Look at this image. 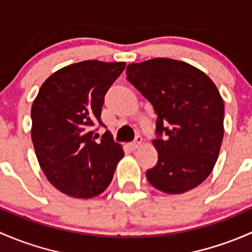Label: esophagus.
<instances>
[{
    "label": "esophagus",
    "instance_id": "obj_1",
    "mask_svg": "<svg viewBox=\"0 0 252 252\" xmlns=\"http://www.w3.org/2000/svg\"><path fill=\"white\" fill-rule=\"evenodd\" d=\"M142 142H143V138H142L141 136H136V139H134V142H132L131 147L133 148V149H136V148H138L139 145L142 144Z\"/></svg>",
    "mask_w": 252,
    "mask_h": 252
}]
</instances>
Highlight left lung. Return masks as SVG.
I'll list each match as a JSON object with an SVG mask.
<instances>
[{
  "instance_id": "1",
  "label": "left lung",
  "mask_w": 252,
  "mask_h": 252,
  "mask_svg": "<svg viewBox=\"0 0 252 252\" xmlns=\"http://www.w3.org/2000/svg\"><path fill=\"white\" fill-rule=\"evenodd\" d=\"M126 75L157 114L158 162L147 171L149 183L167 194L198 187L214 170L224 133L216 85L195 66L170 58L128 64Z\"/></svg>"
}]
</instances>
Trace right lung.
I'll use <instances>...</instances> for the list:
<instances>
[{
	"instance_id": "1",
	"label": "right lung",
	"mask_w": 252,
	"mask_h": 252,
	"mask_svg": "<svg viewBox=\"0 0 252 252\" xmlns=\"http://www.w3.org/2000/svg\"><path fill=\"white\" fill-rule=\"evenodd\" d=\"M126 63L84 61L53 72L31 108V139L38 164L53 187L71 198L99 195L124 158L121 144L105 132L95 142L104 95ZM104 126V125H103Z\"/></svg>"
}]
</instances>
